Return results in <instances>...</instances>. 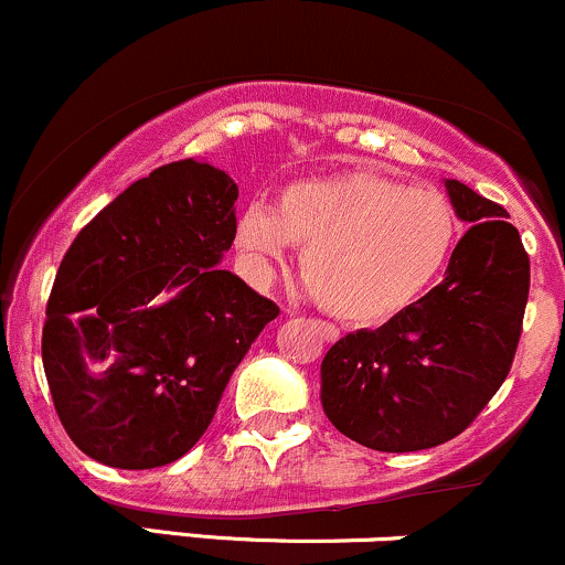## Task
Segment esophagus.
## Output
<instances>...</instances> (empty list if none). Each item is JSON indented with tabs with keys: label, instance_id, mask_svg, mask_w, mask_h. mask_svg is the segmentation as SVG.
<instances>
[{
	"label": "esophagus",
	"instance_id": "obj_1",
	"mask_svg": "<svg viewBox=\"0 0 565 565\" xmlns=\"http://www.w3.org/2000/svg\"><path fill=\"white\" fill-rule=\"evenodd\" d=\"M316 332H319L321 340H327V342H337V340H340V332H337L332 323L319 321V323H316Z\"/></svg>",
	"mask_w": 565,
	"mask_h": 565
}]
</instances>
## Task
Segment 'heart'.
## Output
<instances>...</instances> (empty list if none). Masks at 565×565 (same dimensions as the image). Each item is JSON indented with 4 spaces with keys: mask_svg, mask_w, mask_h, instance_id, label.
I'll list each match as a JSON object with an SVG mask.
<instances>
[{
    "mask_svg": "<svg viewBox=\"0 0 565 565\" xmlns=\"http://www.w3.org/2000/svg\"><path fill=\"white\" fill-rule=\"evenodd\" d=\"M459 217L446 193L372 170L291 183L274 210L238 217L236 249L270 274L284 246L302 249L313 300L353 327H380L419 302L449 265Z\"/></svg>",
    "mask_w": 565,
    "mask_h": 565,
    "instance_id": "heart-1",
    "label": "heart"
}]
</instances>
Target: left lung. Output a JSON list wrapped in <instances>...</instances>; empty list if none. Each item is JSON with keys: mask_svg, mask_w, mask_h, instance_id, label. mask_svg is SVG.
<instances>
[{"mask_svg": "<svg viewBox=\"0 0 565 565\" xmlns=\"http://www.w3.org/2000/svg\"><path fill=\"white\" fill-rule=\"evenodd\" d=\"M470 228L444 281L380 329H359L321 361V406L342 436L419 451L468 427L508 377L529 300V255L504 206L444 180Z\"/></svg>", "mask_w": 565, "mask_h": 565, "instance_id": "obj_1", "label": "left lung"}]
</instances>
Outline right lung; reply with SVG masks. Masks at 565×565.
<instances>
[{"mask_svg":"<svg viewBox=\"0 0 565 565\" xmlns=\"http://www.w3.org/2000/svg\"><path fill=\"white\" fill-rule=\"evenodd\" d=\"M238 185L206 161L159 167L89 220L57 268L42 361L68 438L119 470L170 465L215 417L278 305L220 268Z\"/></svg>","mask_w":565,"mask_h":565,"instance_id":"obj_1","label":"right lung"}]
</instances>
